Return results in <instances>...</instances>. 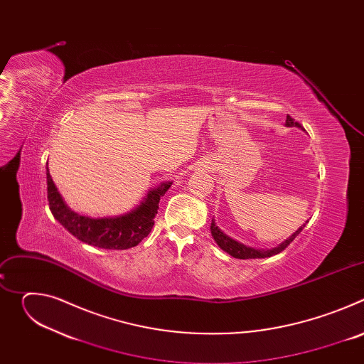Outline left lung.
<instances>
[{
  "mask_svg": "<svg viewBox=\"0 0 364 364\" xmlns=\"http://www.w3.org/2000/svg\"><path fill=\"white\" fill-rule=\"evenodd\" d=\"M287 125H288V127H301V124L296 122V121H295L292 117H289V115H287ZM304 228H305V225L301 226L289 239H287L285 242H282L278 247H274V249H269V250H257V249L247 247V246H245V245H242V243H237L236 240H233V239H230L229 236H226V235L216 226L215 220H212V225H210L212 236L215 237L216 243H218L225 252H228L230 256H233V257H236V259L269 257V256H272V255H277V253L282 252V250L301 233V230H302Z\"/></svg>",
  "mask_w": 364,
  "mask_h": 364,
  "instance_id": "1",
  "label": "left lung"
}]
</instances>
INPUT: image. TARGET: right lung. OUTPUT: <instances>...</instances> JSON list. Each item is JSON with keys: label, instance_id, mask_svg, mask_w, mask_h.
Returning a JSON list of instances; mask_svg holds the SVG:
<instances>
[{"label": "right lung", "instance_id": "add662e5", "mask_svg": "<svg viewBox=\"0 0 364 364\" xmlns=\"http://www.w3.org/2000/svg\"><path fill=\"white\" fill-rule=\"evenodd\" d=\"M46 174L47 200L51 215L75 237L102 249H129L146 237L154 226V218L159 213V203L171 186L170 181L163 183L149 191L141 205L128 215L109 219H90L72 212L51 180L48 167H46Z\"/></svg>", "mask_w": 364, "mask_h": 364}]
</instances>
